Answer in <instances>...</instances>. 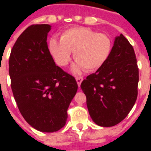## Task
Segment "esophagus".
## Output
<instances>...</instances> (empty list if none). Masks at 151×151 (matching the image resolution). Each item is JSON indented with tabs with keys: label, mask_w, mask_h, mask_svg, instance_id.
Returning a JSON list of instances; mask_svg holds the SVG:
<instances>
[{
	"label": "esophagus",
	"mask_w": 151,
	"mask_h": 151,
	"mask_svg": "<svg viewBox=\"0 0 151 151\" xmlns=\"http://www.w3.org/2000/svg\"><path fill=\"white\" fill-rule=\"evenodd\" d=\"M82 80H83V78H82V77H76V81H77V83H78V86H80V85H81Z\"/></svg>",
	"instance_id": "obj_1"
}]
</instances>
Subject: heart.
Returning <instances> with one entry per match:
<instances>
[{"mask_svg": "<svg viewBox=\"0 0 151 151\" xmlns=\"http://www.w3.org/2000/svg\"><path fill=\"white\" fill-rule=\"evenodd\" d=\"M48 48L58 65H67L71 60V52H73L77 62L73 66V72L78 73L84 69L95 72L108 61L112 42L107 35L89 28L72 27L63 31L60 40L51 38Z\"/></svg>", "mask_w": 151, "mask_h": 151, "instance_id": "b5f03b06", "label": "heart"}]
</instances>
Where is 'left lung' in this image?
Masks as SVG:
<instances>
[{
	"mask_svg": "<svg viewBox=\"0 0 151 151\" xmlns=\"http://www.w3.org/2000/svg\"><path fill=\"white\" fill-rule=\"evenodd\" d=\"M138 80L133 47L120 34L115 38L104 65L87 76L81 84L92 120L102 127L121 122L135 104Z\"/></svg>",
	"mask_w": 151,
	"mask_h": 151,
	"instance_id": "obj_1",
	"label": "left lung"
}]
</instances>
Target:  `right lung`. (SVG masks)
<instances>
[{
	"mask_svg": "<svg viewBox=\"0 0 151 151\" xmlns=\"http://www.w3.org/2000/svg\"><path fill=\"white\" fill-rule=\"evenodd\" d=\"M52 27L32 25L18 38L9 60L11 88L25 120L38 131L65 125L67 109L78 91L75 78L54 62L47 37Z\"/></svg>",
	"mask_w": 151,
	"mask_h": 151,
	"instance_id": "right-lung-1",
	"label": "right lung"
}]
</instances>
